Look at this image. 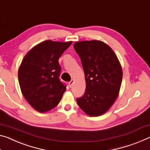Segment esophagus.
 Segmentation results:
<instances>
[{"instance_id":"1","label":"esophagus","mask_w":150,"mask_h":150,"mask_svg":"<svg viewBox=\"0 0 150 150\" xmlns=\"http://www.w3.org/2000/svg\"><path fill=\"white\" fill-rule=\"evenodd\" d=\"M73 83H74V80L73 79V80H71L69 83V87H71L73 86Z\"/></svg>"}]
</instances>
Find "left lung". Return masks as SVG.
<instances>
[{"mask_svg": "<svg viewBox=\"0 0 150 150\" xmlns=\"http://www.w3.org/2000/svg\"><path fill=\"white\" fill-rule=\"evenodd\" d=\"M74 49L83 68L86 89L77 103L90 116L105 113L116 100L122 84V69L116 54L103 42H76Z\"/></svg>", "mask_w": 150, "mask_h": 150, "instance_id": "1", "label": "left lung"}]
</instances>
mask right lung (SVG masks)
Here are the masks:
<instances>
[{
    "mask_svg": "<svg viewBox=\"0 0 150 150\" xmlns=\"http://www.w3.org/2000/svg\"><path fill=\"white\" fill-rule=\"evenodd\" d=\"M72 42L45 41L29 51L18 69L22 93L39 112L53 109L60 102L66 85L61 82L59 59Z\"/></svg>",
    "mask_w": 150,
    "mask_h": 150,
    "instance_id": "1",
    "label": "right lung"
}]
</instances>
